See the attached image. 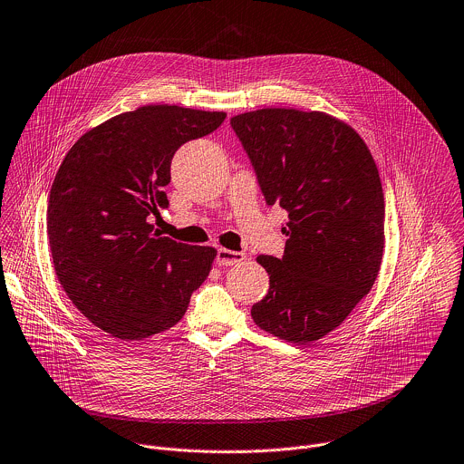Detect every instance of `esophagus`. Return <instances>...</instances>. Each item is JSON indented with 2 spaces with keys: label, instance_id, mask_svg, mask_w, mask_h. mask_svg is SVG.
<instances>
[{
  "label": "esophagus",
  "instance_id": "esophagus-1",
  "mask_svg": "<svg viewBox=\"0 0 464 464\" xmlns=\"http://www.w3.org/2000/svg\"><path fill=\"white\" fill-rule=\"evenodd\" d=\"M242 260H246V255H244V253L229 251V249H218V251H217V264L222 266V267L240 264Z\"/></svg>",
  "mask_w": 464,
  "mask_h": 464
}]
</instances>
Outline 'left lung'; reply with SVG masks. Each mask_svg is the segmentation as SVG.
<instances>
[{
    "label": "left lung",
    "instance_id": "obj_1",
    "mask_svg": "<svg viewBox=\"0 0 464 464\" xmlns=\"http://www.w3.org/2000/svg\"><path fill=\"white\" fill-rule=\"evenodd\" d=\"M267 206L289 213L284 256L262 255L267 295L255 324L305 345L371 291L385 246V197L363 139L320 111L266 108L231 119Z\"/></svg>",
    "mask_w": 464,
    "mask_h": 464
}]
</instances>
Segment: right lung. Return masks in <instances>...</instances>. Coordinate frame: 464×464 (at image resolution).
<instances>
[{
	"mask_svg": "<svg viewBox=\"0 0 464 464\" xmlns=\"http://www.w3.org/2000/svg\"><path fill=\"white\" fill-rule=\"evenodd\" d=\"M222 111L151 104L86 131L50 189L46 233L55 275L99 329L142 340L173 327L208 278L213 247L179 244L148 222L169 206L171 159L215 131Z\"/></svg>",
	"mask_w": 464,
	"mask_h": 464,
	"instance_id": "right-lung-1",
	"label": "right lung"
}]
</instances>
